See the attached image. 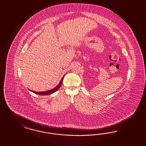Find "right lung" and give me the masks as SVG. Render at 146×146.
<instances>
[{
	"instance_id": "obj_1",
	"label": "right lung",
	"mask_w": 146,
	"mask_h": 146,
	"mask_svg": "<svg viewBox=\"0 0 146 146\" xmlns=\"http://www.w3.org/2000/svg\"><path fill=\"white\" fill-rule=\"evenodd\" d=\"M64 76H65V75H64ZM64 76L62 78V79H61V81H60L59 84H58L57 86L55 88H54L52 89H51V90H49L45 91V92H34V91L31 90H30V89H29V90H31V91L32 92H33V93H34L35 94H38V95H50V94H52V93L56 92V91H57L59 89V88L60 87V86H61V85H62V80L64 79Z\"/></svg>"
}]
</instances>
